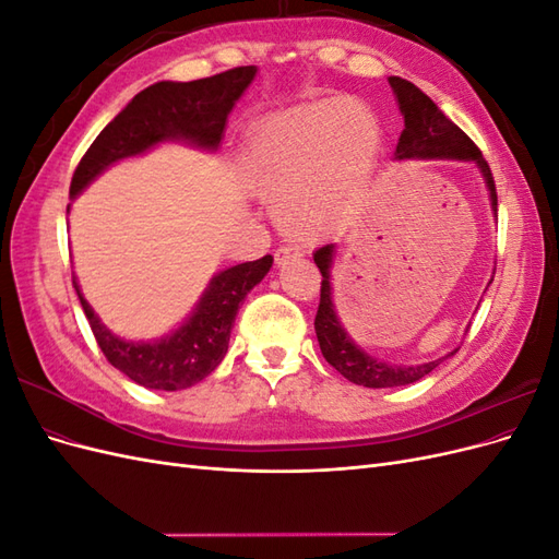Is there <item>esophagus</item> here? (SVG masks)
I'll use <instances>...</instances> for the list:
<instances>
[{"label":"esophagus","mask_w":559,"mask_h":559,"mask_svg":"<svg viewBox=\"0 0 559 559\" xmlns=\"http://www.w3.org/2000/svg\"><path fill=\"white\" fill-rule=\"evenodd\" d=\"M298 257H302V249H300V247H296V245H282V247L275 251V263H277V265H284L286 261L298 259Z\"/></svg>","instance_id":"34e87169"}]
</instances>
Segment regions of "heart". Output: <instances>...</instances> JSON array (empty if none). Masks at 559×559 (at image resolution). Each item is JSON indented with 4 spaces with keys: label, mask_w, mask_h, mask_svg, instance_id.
Returning <instances> with one entry per match:
<instances>
[{
    "label": "heart",
    "mask_w": 559,
    "mask_h": 559,
    "mask_svg": "<svg viewBox=\"0 0 559 559\" xmlns=\"http://www.w3.org/2000/svg\"><path fill=\"white\" fill-rule=\"evenodd\" d=\"M380 126L361 99H319L265 118L245 144L247 177L300 238L333 228L366 191Z\"/></svg>",
    "instance_id": "b5f03b06"
}]
</instances>
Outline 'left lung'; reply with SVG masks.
Instances as JSON below:
<instances>
[{
  "instance_id": "1",
  "label": "left lung",
  "mask_w": 559,
  "mask_h": 559,
  "mask_svg": "<svg viewBox=\"0 0 559 559\" xmlns=\"http://www.w3.org/2000/svg\"><path fill=\"white\" fill-rule=\"evenodd\" d=\"M389 86L394 88L399 107L403 114V132L396 144V158H456V160H473L487 181L489 198H492V210L497 214V186L492 170H489L487 160L483 158L480 148L473 144L468 134L454 126L450 118L433 105L429 95L421 93L415 83L405 81L401 76H389ZM331 261H333V245H324L314 251V263L321 273V292H319V310L314 317V331L324 359L354 384L364 386H401L417 382L441 364L443 359H436L421 366H394L384 364L354 345L352 337L345 333L343 324L337 321L333 298H331Z\"/></svg>"
}]
</instances>
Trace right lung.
I'll return each instance as SVG.
<instances>
[{
	"instance_id": "add662e5",
	"label": "right lung",
	"mask_w": 559,
	"mask_h": 559,
	"mask_svg": "<svg viewBox=\"0 0 559 559\" xmlns=\"http://www.w3.org/2000/svg\"><path fill=\"white\" fill-rule=\"evenodd\" d=\"M253 74H257V67L247 64L189 83L160 81L144 88L97 134L83 154L72 177L70 195L81 193L111 163L138 156L165 140H186L216 148L222 142L226 118ZM270 265H273V257L267 253L263 259L218 273L202 294L189 321L156 343H128L111 335L81 296L76 277L72 282L107 361L146 389L177 392L207 378L224 361L240 302L265 277Z\"/></svg>"
}]
</instances>
